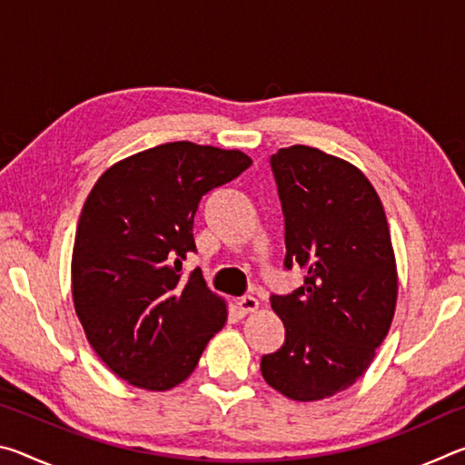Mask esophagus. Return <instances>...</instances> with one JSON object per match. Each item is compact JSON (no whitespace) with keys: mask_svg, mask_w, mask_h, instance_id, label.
Wrapping results in <instances>:
<instances>
[{"mask_svg":"<svg viewBox=\"0 0 465 465\" xmlns=\"http://www.w3.org/2000/svg\"><path fill=\"white\" fill-rule=\"evenodd\" d=\"M258 305H261V303H258V299L252 297V295H243V297L238 299V310H240L242 313L256 312Z\"/></svg>","mask_w":465,"mask_h":465,"instance_id":"34e87169","label":"esophagus"}]
</instances>
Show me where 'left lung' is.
Returning <instances> with one entry per match:
<instances>
[{"mask_svg":"<svg viewBox=\"0 0 465 465\" xmlns=\"http://www.w3.org/2000/svg\"><path fill=\"white\" fill-rule=\"evenodd\" d=\"M285 215V269L303 287L272 295L285 342L264 355V381L295 402L351 388L388 336L398 299L396 256L383 204L351 162L308 145L271 155Z\"/></svg>","mask_w":465,"mask_h":465,"instance_id":"8db88e82","label":"left lung"}]
</instances>
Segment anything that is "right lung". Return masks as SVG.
<instances>
[{"label": "right lung", "instance_id": "add662e5", "mask_svg": "<svg viewBox=\"0 0 465 465\" xmlns=\"http://www.w3.org/2000/svg\"><path fill=\"white\" fill-rule=\"evenodd\" d=\"M250 166L238 149L174 141L113 163L85 199L72 256L75 313L102 363L135 388H176L223 328V299L199 269L188 279L180 271L196 250L203 196Z\"/></svg>", "mask_w": 465, "mask_h": 465}]
</instances>
